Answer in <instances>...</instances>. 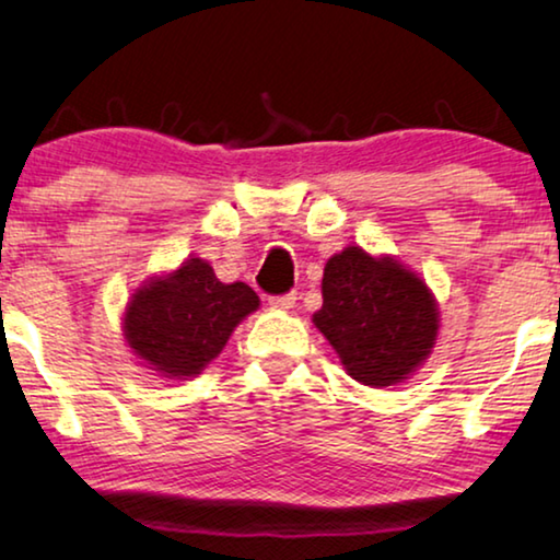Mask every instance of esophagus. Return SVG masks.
<instances>
[{
    "mask_svg": "<svg viewBox=\"0 0 560 560\" xmlns=\"http://www.w3.org/2000/svg\"><path fill=\"white\" fill-rule=\"evenodd\" d=\"M295 301H298L295 293L272 295V298H270V308H272V311H290V308H295Z\"/></svg>",
    "mask_w": 560,
    "mask_h": 560,
    "instance_id": "1",
    "label": "esophagus"
}]
</instances>
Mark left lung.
<instances>
[{"label":"left lung","instance_id":"8db88e82","mask_svg":"<svg viewBox=\"0 0 560 560\" xmlns=\"http://www.w3.org/2000/svg\"><path fill=\"white\" fill-rule=\"evenodd\" d=\"M324 305L313 326L326 336L351 380L393 387L416 374L439 339L441 313L431 288L400 259L349 244L328 257Z\"/></svg>","mask_w":560,"mask_h":560}]
</instances>
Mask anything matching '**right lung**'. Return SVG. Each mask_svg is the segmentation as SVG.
<instances>
[{"label": "right lung", "instance_id": "add662e5", "mask_svg": "<svg viewBox=\"0 0 560 560\" xmlns=\"http://www.w3.org/2000/svg\"><path fill=\"white\" fill-rule=\"evenodd\" d=\"M257 308L249 285H226L206 259L188 257L135 290L121 313V336L142 366L165 380H188L221 354L234 328Z\"/></svg>", "mask_w": 560, "mask_h": 560}]
</instances>
